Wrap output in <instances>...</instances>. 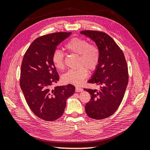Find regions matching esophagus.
<instances>
[{
	"mask_svg": "<svg viewBox=\"0 0 150 150\" xmlns=\"http://www.w3.org/2000/svg\"><path fill=\"white\" fill-rule=\"evenodd\" d=\"M75 91L77 92H81L83 91V89L80 87H76L75 88Z\"/></svg>",
	"mask_w": 150,
	"mask_h": 150,
	"instance_id": "1",
	"label": "esophagus"
}]
</instances>
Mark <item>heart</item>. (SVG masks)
I'll return each mask as SVG.
<instances>
[{"label":"heart","instance_id":"obj_1","mask_svg":"<svg viewBox=\"0 0 150 150\" xmlns=\"http://www.w3.org/2000/svg\"><path fill=\"white\" fill-rule=\"evenodd\" d=\"M64 48L70 53L78 55V68L69 69L62 76L66 83L81 85L88 75L87 68L93 71L97 68L100 59L98 47L94 44L89 43L88 40L81 37H73L64 44ZM52 61L57 69L64 68V54L59 50H55L52 54Z\"/></svg>","mask_w":150,"mask_h":150}]
</instances>
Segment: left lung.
I'll return each mask as SVG.
<instances>
[{"instance_id": "1", "label": "left lung", "mask_w": 150, "mask_h": 150, "mask_svg": "<svg viewBox=\"0 0 150 150\" xmlns=\"http://www.w3.org/2000/svg\"><path fill=\"white\" fill-rule=\"evenodd\" d=\"M81 33L91 38L100 52L99 64L88 82L100 86V89H84L91 95L85 110L91 119H104L115 112L123 99L129 79L128 64L122 50L108 34L93 30Z\"/></svg>"}]
</instances>
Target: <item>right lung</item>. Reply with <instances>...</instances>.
I'll list each match as a JSON object with an SVG mask.
<instances>
[{
	"mask_svg": "<svg viewBox=\"0 0 150 150\" xmlns=\"http://www.w3.org/2000/svg\"><path fill=\"white\" fill-rule=\"evenodd\" d=\"M71 32H56L37 38L22 59L20 86L33 113L46 121H53L62 115L66 99L75 92L72 84L51 86L59 80L52 61V54L58 44Z\"/></svg>",
	"mask_w": 150,
	"mask_h": 150,
	"instance_id": "obj_1",
	"label": "right lung"
}]
</instances>
